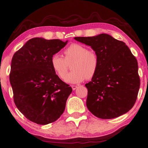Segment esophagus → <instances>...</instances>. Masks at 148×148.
<instances>
[{
	"mask_svg": "<svg viewBox=\"0 0 148 148\" xmlns=\"http://www.w3.org/2000/svg\"><path fill=\"white\" fill-rule=\"evenodd\" d=\"M71 88H72L73 90H76V88H77V86H76V85H72Z\"/></svg>",
	"mask_w": 148,
	"mask_h": 148,
	"instance_id": "34e87169",
	"label": "esophagus"
}]
</instances>
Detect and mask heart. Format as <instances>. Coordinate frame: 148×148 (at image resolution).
Returning <instances> with one entry per match:
<instances>
[{
  "instance_id": "obj_1",
  "label": "heart",
  "mask_w": 148,
  "mask_h": 148,
  "mask_svg": "<svg viewBox=\"0 0 148 148\" xmlns=\"http://www.w3.org/2000/svg\"><path fill=\"white\" fill-rule=\"evenodd\" d=\"M65 58L54 54L51 60V65L54 71L60 79H64L71 63L73 71L65 78L67 83H79L86 79H91L97 71L99 58L94 52L90 51L86 47L73 43L64 52Z\"/></svg>"
}]
</instances>
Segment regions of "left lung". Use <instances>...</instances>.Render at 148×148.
<instances>
[{
  "label": "left lung",
  "instance_id": "8db88e82",
  "mask_svg": "<svg viewBox=\"0 0 148 148\" xmlns=\"http://www.w3.org/2000/svg\"><path fill=\"white\" fill-rule=\"evenodd\" d=\"M74 39L91 47L99 58V67L88 88L86 106L93 114L112 119L130 110L140 88L138 63L125 43L107 34Z\"/></svg>",
  "mask_w": 148,
  "mask_h": 148
}]
</instances>
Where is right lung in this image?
Segmentation results:
<instances>
[{
    "label": "right lung",
    "mask_w": 148,
    "mask_h": 148,
    "mask_svg": "<svg viewBox=\"0 0 148 148\" xmlns=\"http://www.w3.org/2000/svg\"><path fill=\"white\" fill-rule=\"evenodd\" d=\"M67 41L34 38L13 56L10 82L15 104L36 123L47 125L58 120L72 92L71 87L59 78L51 65L52 56Z\"/></svg>",
    "instance_id": "1"
}]
</instances>
